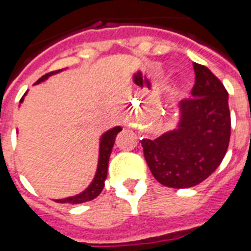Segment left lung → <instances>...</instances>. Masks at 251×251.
Wrapping results in <instances>:
<instances>
[{
  "mask_svg": "<svg viewBox=\"0 0 251 251\" xmlns=\"http://www.w3.org/2000/svg\"><path fill=\"white\" fill-rule=\"evenodd\" d=\"M191 98L179 102L177 129L156 139H143L145 159L164 186L186 189L198 185L220 165L230 138L228 92L210 69L193 64Z\"/></svg>",
  "mask_w": 251,
  "mask_h": 251,
  "instance_id": "8db88e82",
  "label": "left lung"
}]
</instances>
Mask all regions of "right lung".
<instances>
[{
    "instance_id": "add662e5",
    "label": "right lung",
    "mask_w": 251,
    "mask_h": 251,
    "mask_svg": "<svg viewBox=\"0 0 251 251\" xmlns=\"http://www.w3.org/2000/svg\"><path fill=\"white\" fill-rule=\"evenodd\" d=\"M60 70L57 72H52L45 74L37 80L36 83H40L43 80H45L48 76H50L52 74H56ZM25 98V96H23ZM23 98L21 99V102L23 101ZM121 127L120 126H116L113 129L108 130L104 135L100 139V151H99V163H98V169H96V175H95L94 181L91 182V185L87 187L86 190L82 191L80 194L74 195V197H69V198L65 199H57L56 202L58 203H72V204H79V203L88 202V201H92L98 197L100 193H101L102 187H104V181L106 178V173H108V163H109V156L110 152H112V149H113L114 139L117 137V134L121 131Z\"/></svg>"
}]
</instances>
